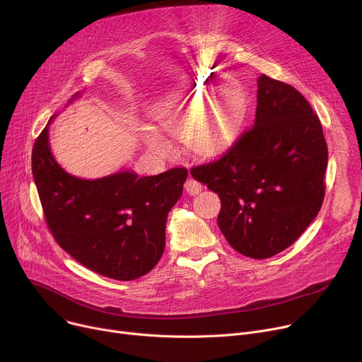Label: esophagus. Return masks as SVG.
I'll return each mask as SVG.
<instances>
[{
	"label": "esophagus",
	"instance_id": "esophagus-1",
	"mask_svg": "<svg viewBox=\"0 0 362 362\" xmlns=\"http://www.w3.org/2000/svg\"><path fill=\"white\" fill-rule=\"evenodd\" d=\"M185 189L189 195H198L202 191V185L195 179H187L185 183Z\"/></svg>",
	"mask_w": 362,
	"mask_h": 362
}]
</instances>
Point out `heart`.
Wrapping results in <instances>:
<instances>
[{
    "label": "heart",
    "mask_w": 362,
    "mask_h": 362,
    "mask_svg": "<svg viewBox=\"0 0 362 362\" xmlns=\"http://www.w3.org/2000/svg\"><path fill=\"white\" fill-rule=\"evenodd\" d=\"M210 89V79L197 81L185 98L165 114L163 126L175 136H186L195 152L213 156L229 146L240 124L243 95L238 88H226L211 107L201 110L205 92ZM151 144L160 151L170 149V144L158 133H152Z\"/></svg>",
    "instance_id": "obj_1"
}]
</instances>
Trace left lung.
Returning a JSON list of instances; mask_svg holds the SVG:
<instances>
[{
    "instance_id": "obj_1",
    "label": "left lung",
    "mask_w": 362,
    "mask_h": 362,
    "mask_svg": "<svg viewBox=\"0 0 362 362\" xmlns=\"http://www.w3.org/2000/svg\"><path fill=\"white\" fill-rule=\"evenodd\" d=\"M329 151L317 114L289 83L258 78L254 126L191 175L218 194L220 230L254 259L284 251L317 217Z\"/></svg>"
}]
</instances>
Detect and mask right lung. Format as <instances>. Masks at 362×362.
<instances>
[{"label":"right lung","mask_w":362,"mask_h":362,"mask_svg":"<svg viewBox=\"0 0 362 362\" xmlns=\"http://www.w3.org/2000/svg\"><path fill=\"white\" fill-rule=\"evenodd\" d=\"M32 173L55 242L86 269L123 281L160 261L167 216L187 177L185 167L146 177L132 171L97 180L74 177L54 160L48 126L33 144Z\"/></svg>","instance_id":"add662e5"}]
</instances>
